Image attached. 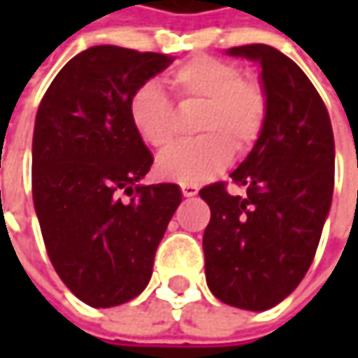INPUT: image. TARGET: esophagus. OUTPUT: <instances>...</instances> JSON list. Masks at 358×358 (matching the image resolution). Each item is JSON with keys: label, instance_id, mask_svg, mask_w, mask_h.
<instances>
[{"label": "esophagus", "instance_id": "34e87169", "mask_svg": "<svg viewBox=\"0 0 358 358\" xmlns=\"http://www.w3.org/2000/svg\"><path fill=\"white\" fill-rule=\"evenodd\" d=\"M181 191H183V197H195L199 187L197 185H181Z\"/></svg>", "mask_w": 358, "mask_h": 358}]
</instances>
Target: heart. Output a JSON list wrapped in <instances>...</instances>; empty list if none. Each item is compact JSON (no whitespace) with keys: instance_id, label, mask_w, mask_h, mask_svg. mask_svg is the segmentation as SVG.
<instances>
[{"instance_id":"heart-1","label":"heart","mask_w":358,"mask_h":358,"mask_svg":"<svg viewBox=\"0 0 358 358\" xmlns=\"http://www.w3.org/2000/svg\"><path fill=\"white\" fill-rule=\"evenodd\" d=\"M169 85L181 103L205 105L197 125L205 137L177 145L159 159L157 171L169 181L199 185L219 175L231 163L233 147L249 149L265 127L267 95L237 63L199 55L175 67ZM129 119L137 135L157 151L177 137V111L153 81L133 91Z\"/></svg>"}]
</instances>
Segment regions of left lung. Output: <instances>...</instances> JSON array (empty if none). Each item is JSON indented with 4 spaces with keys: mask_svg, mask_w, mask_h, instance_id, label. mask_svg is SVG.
<instances>
[{
    "mask_svg": "<svg viewBox=\"0 0 358 358\" xmlns=\"http://www.w3.org/2000/svg\"><path fill=\"white\" fill-rule=\"evenodd\" d=\"M227 55L261 65L267 117L251 153L225 183L199 191L211 209L203 233L205 277L219 301L267 310L291 295L309 271L335 187L329 111L309 77L279 49L253 43Z\"/></svg>",
    "mask_w": 358,
    "mask_h": 358,
    "instance_id": "8db88e82",
    "label": "left lung"
}]
</instances>
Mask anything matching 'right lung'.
Masks as SVG:
<instances>
[{
    "mask_svg": "<svg viewBox=\"0 0 358 358\" xmlns=\"http://www.w3.org/2000/svg\"><path fill=\"white\" fill-rule=\"evenodd\" d=\"M171 62L95 45L65 63L37 109L31 189L43 243L67 289L95 309L123 305L147 287L181 203L175 183H139L153 155L129 119L133 91Z\"/></svg>",
    "mask_w": 358,
    "mask_h": 358,
    "instance_id": "1",
    "label": "right lung"
}]
</instances>
